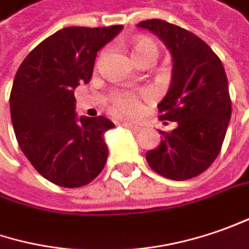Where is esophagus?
I'll list each match as a JSON object with an SVG mask.
<instances>
[{
  "instance_id": "34e87169",
  "label": "esophagus",
  "mask_w": 249,
  "mask_h": 249,
  "mask_svg": "<svg viewBox=\"0 0 249 249\" xmlns=\"http://www.w3.org/2000/svg\"><path fill=\"white\" fill-rule=\"evenodd\" d=\"M123 125H124L125 128L131 129V131H139V126L136 124H133V123H128V121H126V123H124Z\"/></svg>"
}]
</instances>
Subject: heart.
Returning a JSON list of instances; mask_svg holds the SVG:
<instances>
[{
    "label": "heart",
    "mask_w": 249,
    "mask_h": 249,
    "mask_svg": "<svg viewBox=\"0 0 249 249\" xmlns=\"http://www.w3.org/2000/svg\"><path fill=\"white\" fill-rule=\"evenodd\" d=\"M146 52H153L157 56V47L156 44L147 38H139L135 41L133 44V57L143 55ZM114 106L118 111L125 113V114H136L141 110V102L139 96L135 95L132 92H117L113 98Z\"/></svg>",
    "instance_id": "obj_1"
}]
</instances>
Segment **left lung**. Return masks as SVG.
Returning a JSON list of instances; mask_svg holds the SVG:
<instances>
[{"label":"left lung","instance_id":"1","mask_svg":"<svg viewBox=\"0 0 249 249\" xmlns=\"http://www.w3.org/2000/svg\"><path fill=\"white\" fill-rule=\"evenodd\" d=\"M138 26L156 34L174 62L171 87L157 107L160 120L174 121L176 128L160 131L162 141L147 151L146 161L164 178L192 179L215 161L226 135L231 100L225 69L216 53L190 31L160 19Z\"/></svg>","mask_w":249,"mask_h":249}]
</instances>
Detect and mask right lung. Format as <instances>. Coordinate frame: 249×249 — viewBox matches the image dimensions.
Wrapping results in <instances>:
<instances>
[{
	"label": "right lung",
	"instance_id": "obj_1",
	"mask_svg": "<svg viewBox=\"0 0 249 249\" xmlns=\"http://www.w3.org/2000/svg\"><path fill=\"white\" fill-rule=\"evenodd\" d=\"M123 26L66 27L31 51L11 90V118L19 147L49 182L81 187L102 172L108 149L106 117H77L74 89L88 84L98 51Z\"/></svg>",
	"mask_w": 249,
	"mask_h": 249
}]
</instances>
